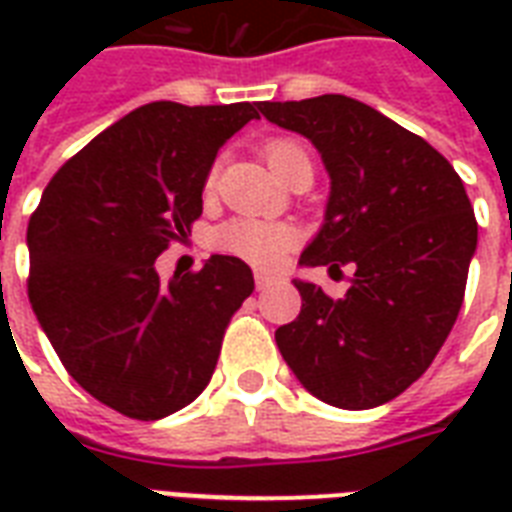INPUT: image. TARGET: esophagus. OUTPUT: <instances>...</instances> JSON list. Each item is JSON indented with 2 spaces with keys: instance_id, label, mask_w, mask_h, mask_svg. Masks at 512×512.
<instances>
[{
  "instance_id": "1",
  "label": "esophagus",
  "mask_w": 512,
  "mask_h": 512,
  "mask_svg": "<svg viewBox=\"0 0 512 512\" xmlns=\"http://www.w3.org/2000/svg\"><path fill=\"white\" fill-rule=\"evenodd\" d=\"M255 287H257V292H265V289H268V287H273V279H271V276H268V273H257V276H255Z\"/></svg>"
}]
</instances>
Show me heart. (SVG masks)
<instances>
[{
  "mask_svg": "<svg viewBox=\"0 0 512 512\" xmlns=\"http://www.w3.org/2000/svg\"><path fill=\"white\" fill-rule=\"evenodd\" d=\"M263 156L268 167L279 177L287 175L300 164H311L308 151H305L297 140H271L263 148ZM215 247L225 255L241 257L252 265L268 268L281 260V255L292 247L295 233L289 231L287 225H271L260 223V220H231V223L220 225L215 231Z\"/></svg>",
  "mask_w": 512,
  "mask_h": 512,
  "instance_id": "heart-1",
  "label": "heart"
}]
</instances>
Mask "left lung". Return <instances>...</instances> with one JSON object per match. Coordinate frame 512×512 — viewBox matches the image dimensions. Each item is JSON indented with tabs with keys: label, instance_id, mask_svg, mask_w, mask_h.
<instances>
[{
	"label": "left lung",
	"instance_id": "8db88e82",
	"mask_svg": "<svg viewBox=\"0 0 512 512\" xmlns=\"http://www.w3.org/2000/svg\"><path fill=\"white\" fill-rule=\"evenodd\" d=\"M257 108L311 140L329 175L324 223L300 265L356 271L342 300L292 279L303 308L276 345L324 404H388L433 364L462 308L478 244L465 185L430 143L345 95Z\"/></svg>",
	"mask_w": 512,
	"mask_h": 512
}]
</instances>
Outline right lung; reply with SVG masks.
<instances>
[{
	"instance_id": "add662e5",
	"label": "right lung",
	"mask_w": 512,
	"mask_h": 512,
	"mask_svg": "<svg viewBox=\"0 0 512 512\" xmlns=\"http://www.w3.org/2000/svg\"><path fill=\"white\" fill-rule=\"evenodd\" d=\"M252 103L156 100L68 159L28 220V300L68 374L100 404L162 420L207 388L223 332L255 279L239 257L159 279L156 257L191 233L217 151Z\"/></svg>"
}]
</instances>
